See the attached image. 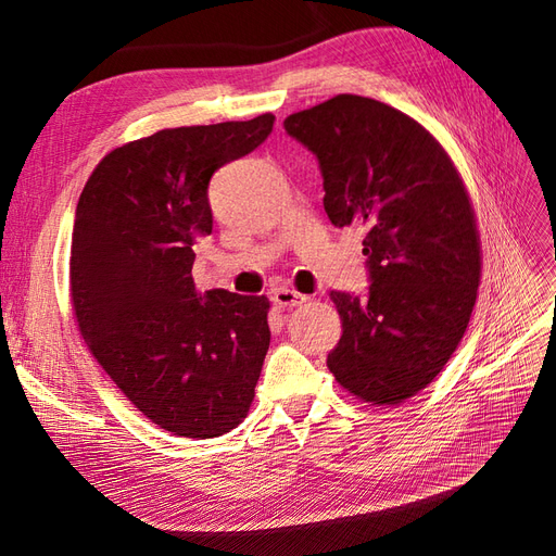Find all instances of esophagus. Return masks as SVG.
<instances>
[{
	"instance_id": "obj_1",
	"label": "esophagus",
	"mask_w": 556,
	"mask_h": 556,
	"mask_svg": "<svg viewBox=\"0 0 556 556\" xmlns=\"http://www.w3.org/2000/svg\"><path fill=\"white\" fill-rule=\"evenodd\" d=\"M271 299H274V304L280 308H296L308 301L306 294H301L296 290H288V288H278Z\"/></svg>"
}]
</instances>
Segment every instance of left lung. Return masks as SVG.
<instances>
[{
	"label": "left lung",
	"instance_id": "obj_1",
	"mask_svg": "<svg viewBox=\"0 0 556 556\" xmlns=\"http://www.w3.org/2000/svg\"><path fill=\"white\" fill-rule=\"evenodd\" d=\"M333 227L366 229V296L331 292L343 336L327 366L362 401L401 403L443 371L476 306L480 239L464 182L413 117L359 94L292 113Z\"/></svg>",
	"mask_w": 556,
	"mask_h": 556
}]
</instances>
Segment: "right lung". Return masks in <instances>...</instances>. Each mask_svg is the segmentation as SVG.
<instances>
[{
	"instance_id": "right-lung-1",
	"label": "right lung",
	"mask_w": 556,
	"mask_h": 556,
	"mask_svg": "<svg viewBox=\"0 0 556 556\" xmlns=\"http://www.w3.org/2000/svg\"><path fill=\"white\" fill-rule=\"evenodd\" d=\"M276 117L162 129L97 164L76 206L72 304L83 341L150 422L185 439L241 425L271 331L266 296L201 294L208 182L266 141Z\"/></svg>"
}]
</instances>
